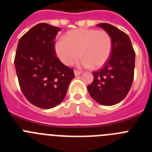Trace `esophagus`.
Returning a JSON list of instances; mask_svg holds the SVG:
<instances>
[{"mask_svg":"<svg viewBox=\"0 0 152 152\" xmlns=\"http://www.w3.org/2000/svg\"><path fill=\"white\" fill-rule=\"evenodd\" d=\"M74 72H75V76L80 75V74L82 73V72H80V71H77V70H75V71H74Z\"/></svg>","mask_w":152,"mask_h":152,"instance_id":"34e87169","label":"esophagus"}]
</instances>
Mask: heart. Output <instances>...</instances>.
<instances>
[{
	"mask_svg": "<svg viewBox=\"0 0 152 152\" xmlns=\"http://www.w3.org/2000/svg\"><path fill=\"white\" fill-rule=\"evenodd\" d=\"M55 49L58 58L65 65H72L80 53V66L98 68L103 66L110 56L113 39L106 30L73 29L56 42Z\"/></svg>",
	"mask_w": 152,
	"mask_h": 152,
	"instance_id": "obj_1",
	"label": "heart"
}]
</instances>
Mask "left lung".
<instances>
[{
    "label": "left lung",
    "mask_w": 152,
    "mask_h": 152,
    "mask_svg": "<svg viewBox=\"0 0 152 152\" xmlns=\"http://www.w3.org/2000/svg\"><path fill=\"white\" fill-rule=\"evenodd\" d=\"M113 39L111 55L103 68L93 72L94 80L88 86L91 97L104 106L119 103L128 94L134 78L135 52L129 36L109 23H100Z\"/></svg>",
    "instance_id": "1"
}]
</instances>
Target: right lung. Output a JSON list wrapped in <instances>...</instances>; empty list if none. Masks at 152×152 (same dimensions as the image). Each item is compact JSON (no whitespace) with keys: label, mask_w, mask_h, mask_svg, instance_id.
Instances as JSON below:
<instances>
[{"label":"right lung","mask_w":152,"mask_h":152,"mask_svg":"<svg viewBox=\"0 0 152 152\" xmlns=\"http://www.w3.org/2000/svg\"><path fill=\"white\" fill-rule=\"evenodd\" d=\"M60 28L42 23L20 39L14 65L20 88L33 105L42 109L56 107L64 100L75 77L73 69L57 58L55 39Z\"/></svg>","instance_id":"add662e5"}]
</instances>
